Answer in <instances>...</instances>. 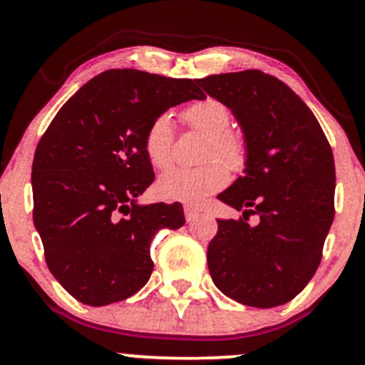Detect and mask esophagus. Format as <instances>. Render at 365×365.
Masks as SVG:
<instances>
[{
    "instance_id": "obj_1",
    "label": "esophagus",
    "mask_w": 365,
    "mask_h": 365,
    "mask_svg": "<svg viewBox=\"0 0 365 365\" xmlns=\"http://www.w3.org/2000/svg\"><path fill=\"white\" fill-rule=\"evenodd\" d=\"M183 211H185V220H187V221H194V220H197V217H199V215H200L199 209L194 207V206H188V204H187L185 207H183Z\"/></svg>"
}]
</instances>
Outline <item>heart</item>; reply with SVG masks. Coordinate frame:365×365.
<instances>
[{"instance_id":"heart-1","label":"heart","mask_w":365,"mask_h":365,"mask_svg":"<svg viewBox=\"0 0 365 365\" xmlns=\"http://www.w3.org/2000/svg\"><path fill=\"white\" fill-rule=\"evenodd\" d=\"M182 120L195 132L206 135L200 153L202 166L177 168L163 175L158 182V194L166 200L199 202L204 197L221 190L230 182L228 168L242 171L249 161V145L244 133L230 127L232 113L220 99H200L182 113ZM175 135L171 120L166 115L150 121L144 133V153L156 170L170 168L173 163Z\"/></svg>"}]
</instances>
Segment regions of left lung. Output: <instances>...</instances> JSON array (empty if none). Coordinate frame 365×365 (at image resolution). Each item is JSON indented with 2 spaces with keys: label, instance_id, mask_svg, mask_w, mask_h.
I'll return each mask as SVG.
<instances>
[{
  "label": "left lung",
  "instance_id": "left-lung-1",
  "mask_svg": "<svg viewBox=\"0 0 365 365\" xmlns=\"http://www.w3.org/2000/svg\"><path fill=\"white\" fill-rule=\"evenodd\" d=\"M197 83L232 110L249 145L245 175L217 195L242 216L217 220L207 247L212 282L250 307L290 302L316 273L334 217L329 142L307 104L273 75L244 70ZM252 214L255 227L246 223Z\"/></svg>",
  "mask_w": 365,
  "mask_h": 365
}]
</instances>
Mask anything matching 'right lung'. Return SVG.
I'll use <instances>...</instances> for the list:
<instances>
[{"label":"right lung","instance_id":"add662e5","mask_svg":"<svg viewBox=\"0 0 365 365\" xmlns=\"http://www.w3.org/2000/svg\"><path fill=\"white\" fill-rule=\"evenodd\" d=\"M190 78L108 70L56 113L32 163L34 225L49 271L78 302L101 307L149 282L159 230L185 223L182 204L139 206L154 180L144 153L150 121L204 99Z\"/></svg>","mask_w":365,"mask_h":365}]
</instances>
